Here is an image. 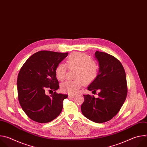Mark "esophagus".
Listing matches in <instances>:
<instances>
[{"mask_svg":"<svg viewBox=\"0 0 147 147\" xmlns=\"http://www.w3.org/2000/svg\"><path fill=\"white\" fill-rule=\"evenodd\" d=\"M69 98H73L74 97V95H69Z\"/></svg>","mask_w":147,"mask_h":147,"instance_id":"obj_1","label":"esophagus"}]
</instances>
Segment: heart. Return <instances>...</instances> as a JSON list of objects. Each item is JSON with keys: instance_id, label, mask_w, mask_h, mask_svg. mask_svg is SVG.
<instances>
[{"instance_id": "1", "label": "heart", "mask_w": 147, "mask_h": 147, "mask_svg": "<svg viewBox=\"0 0 147 147\" xmlns=\"http://www.w3.org/2000/svg\"><path fill=\"white\" fill-rule=\"evenodd\" d=\"M67 68L75 70L74 80L67 81L60 86L62 92L71 95L77 94L81 88L86 84H90L97 78L99 73V65L94 59L84 53L75 52L70 54L66 60V65L59 64L55 69V75L59 81L66 78Z\"/></svg>"}]
</instances>
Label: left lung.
<instances>
[{
	"label": "left lung",
	"instance_id": "1",
	"mask_svg": "<svg viewBox=\"0 0 147 147\" xmlns=\"http://www.w3.org/2000/svg\"><path fill=\"white\" fill-rule=\"evenodd\" d=\"M95 56L99 63V73L88 90H98L99 97L84 95L81 109L87 119L100 123L111 120L119 112L127 95V84L125 70L118 59L99 51Z\"/></svg>",
	"mask_w": 147,
	"mask_h": 147
}]
</instances>
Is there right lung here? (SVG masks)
<instances>
[{"instance_id":"right-lung-1","label":"right lung","mask_w":147,"mask_h":147,"mask_svg":"<svg viewBox=\"0 0 147 147\" xmlns=\"http://www.w3.org/2000/svg\"><path fill=\"white\" fill-rule=\"evenodd\" d=\"M68 55L40 51L31 56L21 68L17 78L18 99L21 107L31 120L48 123L56 118L67 95L57 94L59 88L55 69ZM47 90L54 91L50 96Z\"/></svg>"}]
</instances>
